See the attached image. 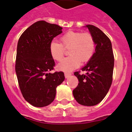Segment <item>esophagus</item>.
<instances>
[{
    "instance_id": "1",
    "label": "esophagus",
    "mask_w": 132,
    "mask_h": 132,
    "mask_svg": "<svg viewBox=\"0 0 132 132\" xmlns=\"http://www.w3.org/2000/svg\"><path fill=\"white\" fill-rule=\"evenodd\" d=\"M71 75V73H65V78H68Z\"/></svg>"
}]
</instances>
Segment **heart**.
<instances>
[{"instance_id": "b5f03b06", "label": "heart", "mask_w": 132, "mask_h": 132, "mask_svg": "<svg viewBox=\"0 0 132 132\" xmlns=\"http://www.w3.org/2000/svg\"><path fill=\"white\" fill-rule=\"evenodd\" d=\"M61 44L53 41L50 44V55L54 60L60 61L63 58L65 49L69 50V57L57 65V69L69 72L80 65V61L86 63L91 59L94 52L95 42L88 32L69 31L60 38Z\"/></svg>"}]
</instances>
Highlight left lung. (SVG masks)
<instances>
[{
	"instance_id": "8db88e82",
	"label": "left lung",
	"mask_w": 132,
	"mask_h": 132,
	"mask_svg": "<svg viewBox=\"0 0 132 132\" xmlns=\"http://www.w3.org/2000/svg\"><path fill=\"white\" fill-rule=\"evenodd\" d=\"M94 38L96 47L91 59L82 68L85 75L80 71L74 75L79 80L77 87L73 90L74 98L79 104L91 106L100 103L105 97L112 82L114 57L111 42L98 28L86 26Z\"/></svg>"
}]
</instances>
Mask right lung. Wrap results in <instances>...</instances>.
I'll list each match as a JSON object with an SVG mask.
<instances>
[{
	"mask_svg": "<svg viewBox=\"0 0 132 132\" xmlns=\"http://www.w3.org/2000/svg\"><path fill=\"white\" fill-rule=\"evenodd\" d=\"M62 28L45 21L36 22L20 37L15 70L21 93L26 101L36 107H44L54 101L56 88L65 79L63 72L50 73L55 61L50 52L53 38Z\"/></svg>",
	"mask_w": 132,
	"mask_h": 132,
	"instance_id": "right-lung-1",
	"label": "right lung"
}]
</instances>
